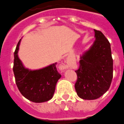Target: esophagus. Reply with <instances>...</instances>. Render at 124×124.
<instances>
[{"mask_svg":"<svg viewBox=\"0 0 124 124\" xmlns=\"http://www.w3.org/2000/svg\"><path fill=\"white\" fill-rule=\"evenodd\" d=\"M63 68L64 69V68H66V66L65 65H63Z\"/></svg>","mask_w":124,"mask_h":124,"instance_id":"34e87169","label":"esophagus"}]
</instances>
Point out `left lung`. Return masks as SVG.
<instances>
[{
	"mask_svg": "<svg viewBox=\"0 0 124 124\" xmlns=\"http://www.w3.org/2000/svg\"><path fill=\"white\" fill-rule=\"evenodd\" d=\"M94 30L96 40L80 56L79 67L75 71V90L78 96L85 100L100 98L108 90L113 79L111 45L101 31Z\"/></svg>",
	"mask_w": 124,
	"mask_h": 124,
	"instance_id": "obj_1",
	"label": "left lung"
}]
</instances>
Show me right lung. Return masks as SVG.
<instances>
[{"mask_svg":"<svg viewBox=\"0 0 124 124\" xmlns=\"http://www.w3.org/2000/svg\"><path fill=\"white\" fill-rule=\"evenodd\" d=\"M20 40L14 53L13 72L16 84L20 93L30 101H48L53 96L56 83L61 77L56 68L57 63L37 70L25 68L17 55Z\"/></svg>","mask_w":124,"mask_h":124,"instance_id":"1","label":"right lung"}]
</instances>
